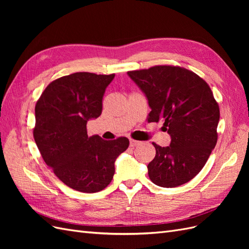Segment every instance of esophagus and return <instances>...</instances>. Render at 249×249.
I'll return each mask as SVG.
<instances>
[{"instance_id": "obj_1", "label": "esophagus", "mask_w": 249, "mask_h": 249, "mask_svg": "<svg viewBox=\"0 0 249 249\" xmlns=\"http://www.w3.org/2000/svg\"><path fill=\"white\" fill-rule=\"evenodd\" d=\"M140 143H141V142H140V141H137V140H133V139H131V140H130V145H131V146H133V147H134V146H137V145H139Z\"/></svg>"}]
</instances>
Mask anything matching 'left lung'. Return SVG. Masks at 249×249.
<instances>
[{
  "label": "left lung",
  "instance_id": "8db88e82",
  "mask_svg": "<svg viewBox=\"0 0 249 249\" xmlns=\"http://www.w3.org/2000/svg\"><path fill=\"white\" fill-rule=\"evenodd\" d=\"M127 76L146 97L148 123H164L171 139L165 147L153 143L150 180L164 188L186 184L205 166L217 142L220 112L212 90L196 73L178 66H154Z\"/></svg>",
  "mask_w": 249,
  "mask_h": 249
}]
</instances>
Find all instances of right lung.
Segmentation results:
<instances>
[{"instance_id":"right-lung-1","label":"right lung","mask_w":249,"mask_h":249,"mask_svg":"<svg viewBox=\"0 0 249 249\" xmlns=\"http://www.w3.org/2000/svg\"><path fill=\"white\" fill-rule=\"evenodd\" d=\"M115 74L74 72L53 81L35 107L36 145L42 159L66 186L84 193L105 189L117 157L129 139L88 137V120L102 114L103 96Z\"/></svg>"}]
</instances>
